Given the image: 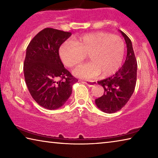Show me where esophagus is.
<instances>
[{
	"mask_svg": "<svg viewBox=\"0 0 158 158\" xmlns=\"http://www.w3.org/2000/svg\"><path fill=\"white\" fill-rule=\"evenodd\" d=\"M83 82L85 83V84H86L88 86H90L91 87L93 85H94L96 84V82L95 81H91V80H86V81H83Z\"/></svg>",
	"mask_w": 158,
	"mask_h": 158,
	"instance_id": "1",
	"label": "esophagus"
}]
</instances>
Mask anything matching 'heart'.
Here are the masks:
<instances>
[{
	"label": "heart",
	"instance_id": "obj_1",
	"mask_svg": "<svg viewBox=\"0 0 158 158\" xmlns=\"http://www.w3.org/2000/svg\"><path fill=\"white\" fill-rule=\"evenodd\" d=\"M125 52V43L121 37L105 32L85 34L74 42L67 40L59 48L60 59L69 68L81 63L88 55L90 62L73 70L74 75L85 79L100 73L104 77L115 73L121 68Z\"/></svg>",
	"mask_w": 158,
	"mask_h": 158
}]
</instances>
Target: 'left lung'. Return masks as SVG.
Segmentation results:
<instances>
[{
	"label": "left lung",
	"mask_w": 158,
	"mask_h": 158,
	"mask_svg": "<svg viewBox=\"0 0 158 158\" xmlns=\"http://www.w3.org/2000/svg\"><path fill=\"white\" fill-rule=\"evenodd\" d=\"M127 46V56L121 68L111 77L98 81L104 88L105 93L95 100V105L105 113L112 114L121 110L133 94L137 81V63L134 53L132 42L123 32Z\"/></svg>",
	"instance_id": "obj_1"
}]
</instances>
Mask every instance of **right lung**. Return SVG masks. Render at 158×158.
<instances>
[{
    "instance_id": "right-lung-1",
    "label": "right lung",
    "mask_w": 158,
    "mask_h": 158,
    "mask_svg": "<svg viewBox=\"0 0 158 158\" xmlns=\"http://www.w3.org/2000/svg\"><path fill=\"white\" fill-rule=\"evenodd\" d=\"M70 32L47 28L39 32L26 49L23 73L34 100L42 107L53 110L62 106L78 81L65 68L59 56L60 45Z\"/></svg>"
}]
</instances>
